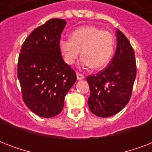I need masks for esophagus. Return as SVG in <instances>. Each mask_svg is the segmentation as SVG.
I'll return each mask as SVG.
<instances>
[{
    "mask_svg": "<svg viewBox=\"0 0 152 152\" xmlns=\"http://www.w3.org/2000/svg\"><path fill=\"white\" fill-rule=\"evenodd\" d=\"M76 77H77V80H83V79L84 78V76H83V75H82V74L77 72V73H76Z\"/></svg>",
    "mask_w": 152,
    "mask_h": 152,
    "instance_id": "obj_1",
    "label": "esophagus"
}]
</instances>
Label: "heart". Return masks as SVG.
Wrapping results in <instances>:
<instances>
[{"label": "heart", "mask_w": 152, "mask_h": 152, "mask_svg": "<svg viewBox=\"0 0 152 152\" xmlns=\"http://www.w3.org/2000/svg\"><path fill=\"white\" fill-rule=\"evenodd\" d=\"M58 46L66 64H74L81 50L82 66L100 69L112 58L115 38L110 32L95 26H83L72 32L71 39H60Z\"/></svg>", "instance_id": "b5f03b06"}]
</instances>
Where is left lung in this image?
I'll return each mask as SVG.
<instances>
[{
    "mask_svg": "<svg viewBox=\"0 0 152 152\" xmlns=\"http://www.w3.org/2000/svg\"><path fill=\"white\" fill-rule=\"evenodd\" d=\"M117 50L108 66L87 81L88 106L95 115L108 118L120 112L129 101L137 76L134 50L122 32L117 31Z\"/></svg>",
    "mask_w": 152,
    "mask_h": 152,
    "instance_id": "left-lung-1",
    "label": "left lung"
}]
</instances>
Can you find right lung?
Masks as SVG:
<instances>
[{"instance_id": "1", "label": "right lung", "mask_w": 152, "mask_h": 152, "mask_svg": "<svg viewBox=\"0 0 152 152\" xmlns=\"http://www.w3.org/2000/svg\"><path fill=\"white\" fill-rule=\"evenodd\" d=\"M65 24L63 19H51L37 27L26 39L19 56L17 76L23 99L42 118L61 112L64 97L76 80L58 46Z\"/></svg>"}]
</instances>
